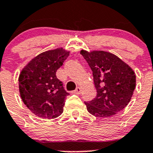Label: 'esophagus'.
Listing matches in <instances>:
<instances>
[{
    "instance_id": "34e87169",
    "label": "esophagus",
    "mask_w": 153,
    "mask_h": 153,
    "mask_svg": "<svg viewBox=\"0 0 153 153\" xmlns=\"http://www.w3.org/2000/svg\"><path fill=\"white\" fill-rule=\"evenodd\" d=\"M74 92H75V94H80L81 93V89L79 88V87H78V88L75 89V91H74Z\"/></svg>"
}]
</instances>
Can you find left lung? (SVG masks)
Returning <instances> with one entry per match:
<instances>
[{
    "label": "left lung",
    "mask_w": 153,
    "mask_h": 153,
    "mask_svg": "<svg viewBox=\"0 0 153 153\" xmlns=\"http://www.w3.org/2000/svg\"><path fill=\"white\" fill-rule=\"evenodd\" d=\"M80 53L91 67L97 96L85 102L91 115L108 118L126 107L136 87V75L132 68L119 57L103 51L82 50Z\"/></svg>",
    "instance_id": "8db88e82"
}]
</instances>
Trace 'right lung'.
<instances>
[{"instance_id":"obj_1","label":"right lung","mask_w":153,"mask_h":153,"mask_svg":"<svg viewBox=\"0 0 153 153\" xmlns=\"http://www.w3.org/2000/svg\"><path fill=\"white\" fill-rule=\"evenodd\" d=\"M69 56L62 48L45 51L31 59L21 71L19 88L24 104L42 118H57L63 112L68 94L56 72Z\"/></svg>"}]
</instances>
